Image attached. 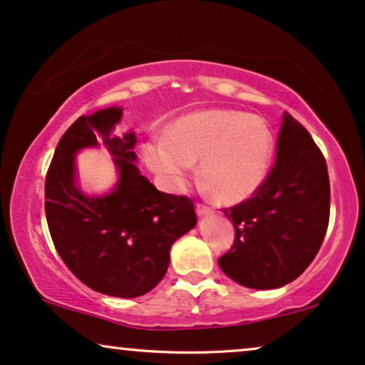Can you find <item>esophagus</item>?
<instances>
[{"instance_id": "34e87169", "label": "esophagus", "mask_w": 365, "mask_h": 365, "mask_svg": "<svg viewBox=\"0 0 365 365\" xmlns=\"http://www.w3.org/2000/svg\"><path fill=\"white\" fill-rule=\"evenodd\" d=\"M195 209H197V214L198 215H210L212 212H214V209H212V207L205 205V204H200V202H198V204L195 205Z\"/></svg>"}]
</instances>
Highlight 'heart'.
Returning <instances> with one entry per match:
<instances>
[{"label":"heart","mask_w":365,"mask_h":365,"mask_svg":"<svg viewBox=\"0 0 365 365\" xmlns=\"http://www.w3.org/2000/svg\"><path fill=\"white\" fill-rule=\"evenodd\" d=\"M274 138L264 119L239 110H205L175 124L145 146V160L170 188L183 185L200 160V175L227 204L246 200L269 173Z\"/></svg>","instance_id":"1"}]
</instances>
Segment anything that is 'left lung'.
Masks as SVG:
<instances>
[{
    "instance_id": "1",
    "label": "left lung",
    "mask_w": 365,
    "mask_h": 365,
    "mask_svg": "<svg viewBox=\"0 0 365 365\" xmlns=\"http://www.w3.org/2000/svg\"><path fill=\"white\" fill-rule=\"evenodd\" d=\"M224 212L232 219L236 237L219 266L236 283L279 288L315 259L330 219L329 170L310 133L288 113L264 183Z\"/></svg>"
}]
</instances>
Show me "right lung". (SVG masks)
Instances as JSON below:
<instances>
[{
    "mask_svg": "<svg viewBox=\"0 0 365 365\" xmlns=\"http://www.w3.org/2000/svg\"><path fill=\"white\" fill-rule=\"evenodd\" d=\"M121 108L81 116L60 138L45 177V215L58 256L77 279L109 297L151 292L168 269L172 244L197 224L192 198L156 190L138 172L133 133L110 138ZM101 132L120 168L117 190L82 196L73 182V155Z\"/></svg>",
    "mask_w": 365,
    "mask_h": 365,
    "instance_id": "add662e5",
    "label": "right lung"
}]
</instances>
